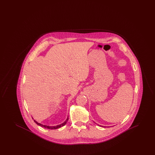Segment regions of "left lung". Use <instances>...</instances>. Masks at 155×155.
Returning a JSON list of instances; mask_svg holds the SVG:
<instances>
[{
    "instance_id": "8db88e82",
    "label": "left lung",
    "mask_w": 155,
    "mask_h": 155,
    "mask_svg": "<svg viewBox=\"0 0 155 155\" xmlns=\"http://www.w3.org/2000/svg\"><path fill=\"white\" fill-rule=\"evenodd\" d=\"M99 126H101V125H99Z\"/></svg>"
}]
</instances>
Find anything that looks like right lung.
<instances>
[{
    "label": "right lung",
    "instance_id": "add662e5",
    "mask_svg": "<svg viewBox=\"0 0 155 155\" xmlns=\"http://www.w3.org/2000/svg\"><path fill=\"white\" fill-rule=\"evenodd\" d=\"M32 119H33V118H32ZM68 120V117H67L66 120L64 123H63L62 124H60V125H56V126H49V125H44V124H41V123H38L37 121H35V120H34V121H35V123L36 124H37L38 125H40V126H41V127H44L45 128H48V129H50V130H55V129H58V128H60V127H63V126H64V125H65V124H66Z\"/></svg>",
    "mask_w": 155,
    "mask_h": 155
}]
</instances>
